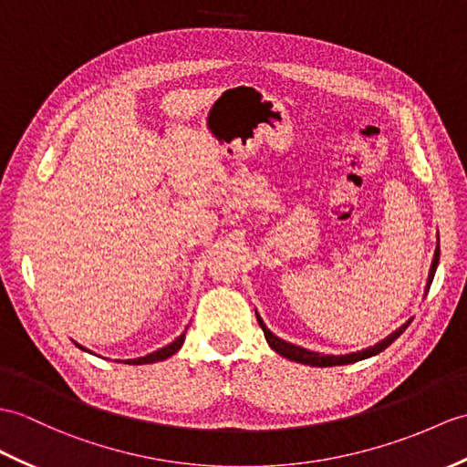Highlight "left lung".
I'll list each match as a JSON object with an SVG mask.
<instances>
[{
    "mask_svg": "<svg viewBox=\"0 0 467 467\" xmlns=\"http://www.w3.org/2000/svg\"><path fill=\"white\" fill-rule=\"evenodd\" d=\"M438 263H440V238H438V246H436V253H433V260H431V266H430V275H428V283H426V290H424V296L428 295V290L431 286V280H433V275H436V268H438ZM256 320L260 324V328H263L265 332V338L268 342L270 348H273L276 354H280L283 358H288V360L292 362H298V364H306V366H318V368H330V366H344V364H354V362H360V360H366V358H372L376 354H380L382 350H386L389 344H392L400 334H402L408 327L410 322L414 318H410L408 322H404L402 327H400L398 330H394L392 334H388L384 340L376 342L374 346H368V348H362V350H356V352H350V354H322V352H312V350H306L302 348V346H296L292 342H286L283 338H278V336L275 332H270L266 328V324L263 322V318H260V314L256 312Z\"/></svg>",
    "mask_w": 467,
    "mask_h": 467,
    "instance_id": "8db88e82",
    "label": "left lung"
}]
</instances>
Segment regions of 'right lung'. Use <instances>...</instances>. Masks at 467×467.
I'll use <instances>...</instances> for the list:
<instances>
[{
  "label": "right lung",
  "mask_w": 467,
  "mask_h": 467,
  "mask_svg": "<svg viewBox=\"0 0 467 467\" xmlns=\"http://www.w3.org/2000/svg\"><path fill=\"white\" fill-rule=\"evenodd\" d=\"M184 332H187V328H184ZM184 332L179 336V338L172 340L171 344L162 346V348H159V350H155V352H150V354H147V356L129 358V360H115V362H123V364H131V366H140V364H153V362L167 360V358H171L172 354H177V352L181 350V346H182V342H184ZM75 346H78V348H81L83 352L93 354L91 350H87L85 346H81V344H78V342H75Z\"/></svg>",
  "instance_id": "right-lung-1"
}]
</instances>
